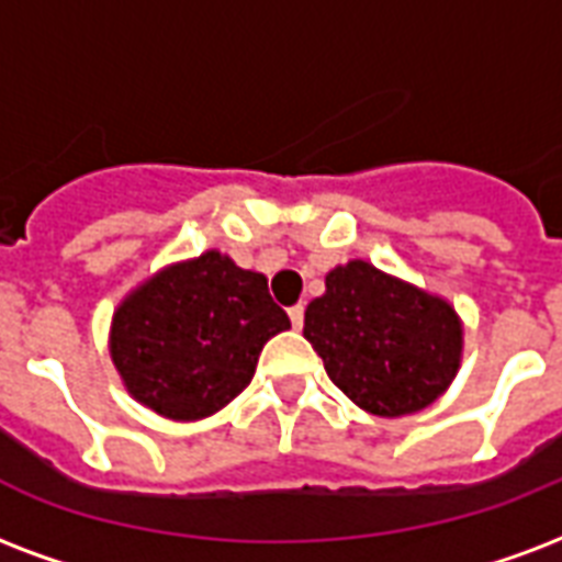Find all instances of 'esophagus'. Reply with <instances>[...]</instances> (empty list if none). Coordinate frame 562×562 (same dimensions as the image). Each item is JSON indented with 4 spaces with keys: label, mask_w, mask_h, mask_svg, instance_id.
Instances as JSON below:
<instances>
[{
    "label": "esophagus",
    "mask_w": 562,
    "mask_h": 562,
    "mask_svg": "<svg viewBox=\"0 0 562 562\" xmlns=\"http://www.w3.org/2000/svg\"><path fill=\"white\" fill-rule=\"evenodd\" d=\"M289 318H291V324H294V327H303V303H297V306H291L289 310Z\"/></svg>",
    "instance_id": "34e87169"
}]
</instances>
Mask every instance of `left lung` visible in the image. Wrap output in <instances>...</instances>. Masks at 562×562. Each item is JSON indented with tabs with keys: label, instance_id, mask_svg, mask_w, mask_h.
Returning a JSON list of instances; mask_svg holds the SVG:
<instances>
[{
	"label": "left lung",
	"instance_id": "obj_1",
	"mask_svg": "<svg viewBox=\"0 0 562 562\" xmlns=\"http://www.w3.org/2000/svg\"><path fill=\"white\" fill-rule=\"evenodd\" d=\"M303 336L329 380L383 418L434 404L462 357V324L448 300L362 259L327 273V291L306 306Z\"/></svg>",
	"mask_w": 562,
	"mask_h": 562
}]
</instances>
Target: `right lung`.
Here are the masks:
<instances>
[{
	"label": "right lung",
	"instance_id": "1",
	"mask_svg": "<svg viewBox=\"0 0 562 562\" xmlns=\"http://www.w3.org/2000/svg\"><path fill=\"white\" fill-rule=\"evenodd\" d=\"M289 327L262 273L209 250L132 291L114 312L109 350L135 401L196 422L241 395L265 341Z\"/></svg>",
	"mask_w": 562,
	"mask_h": 562
}]
</instances>
